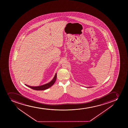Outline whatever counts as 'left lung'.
Instances as JSON below:
<instances>
[{"instance_id":"obj_1","label":"left lung","mask_w":128,"mask_h":128,"mask_svg":"<svg viewBox=\"0 0 128 128\" xmlns=\"http://www.w3.org/2000/svg\"><path fill=\"white\" fill-rule=\"evenodd\" d=\"M91 87H87V88H91Z\"/></svg>"}]
</instances>
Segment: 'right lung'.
Wrapping results in <instances>:
<instances>
[{"label": "right lung", "mask_w": 128, "mask_h": 128, "mask_svg": "<svg viewBox=\"0 0 128 128\" xmlns=\"http://www.w3.org/2000/svg\"><path fill=\"white\" fill-rule=\"evenodd\" d=\"M56 78H57V74L56 73L53 79L50 82H48L47 84L37 86H30L26 85V84H25V85L28 87L32 89L33 90H46L47 89L51 87L54 84V82H56Z\"/></svg>", "instance_id": "right-lung-1"}]
</instances>
